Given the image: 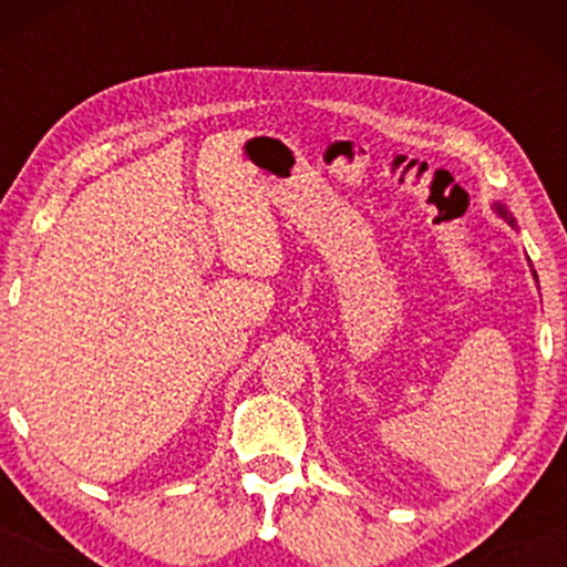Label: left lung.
<instances>
[{
    "label": "left lung",
    "mask_w": 567,
    "mask_h": 567,
    "mask_svg": "<svg viewBox=\"0 0 567 567\" xmlns=\"http://www.w3.org/2000/svg\"><path fill=\"white\" fill-rule=\"evenodd\" d=\"M496 213H498V216H504V218L509 220V224L514 226V218L509 216V213H506V207H504V205H498V202H496Z\"/></svg>",
    "instance_id": "obj_1"
}]
</instances>
